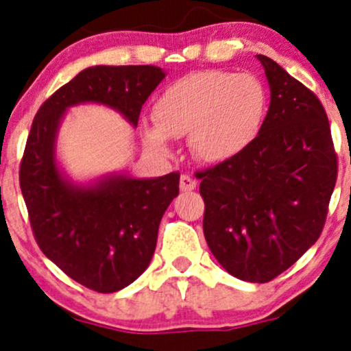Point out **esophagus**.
<instances>
[{"label":"esophagus","instance_id":"1","mask_svg":"<svg viewBox=\"0 0 351 351\" xmlns=\"http://www.w3.org/2000/svg\"><path fill=\"white\" fill-rule=\"evenodd\" d=\"M195 186H197V182L190 175L180 176V190H182V192H192Z\"/></svg>","mask_w":351,"mask_h":351}]
</instances>
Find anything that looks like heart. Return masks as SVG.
Masks as SVG:
<instances>
[{
	"instance_id": "b5f03b06",
	"label": "heart",
	"mask_w": 351,
	"mask_h": 351,
	"mask_svg": "<svg viewBox=\"0 0 351 351\" xmlns=\"http://www.w3.org/2000/svg\"><path fill=\"white\" fill-rule=\"evenodd\" d=\"M267 107V90L254 74L195 71L159 95L156 125L144 129V139L159 153H169L171 137L190 136L202 161H228L256 139Z\"/></svg>"
}]
</instances>
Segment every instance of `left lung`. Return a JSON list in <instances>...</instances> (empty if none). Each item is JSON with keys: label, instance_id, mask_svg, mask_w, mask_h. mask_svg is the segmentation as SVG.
I'll use <instances>...</instances> for the list:
<instances>
[{"label": "left lung", "instance_id": "left-lung-1", "mask_svg": "<svg viewBox=\"0 0 351 351\" xmlns=\"http://www.w3.org/2000/svg\"><path fill=\"white\" fill-rule=\"evenodd\" d=\"M256 58L270 84L260 134L198 178L215 260L239 280L265 284L321 236L338 161L319 98L270 58Z\"/></svg>", "mask_w": 351, "mask_h": 351}]
</instances>
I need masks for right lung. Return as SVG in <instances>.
Wrapping results in <instances>:
<instances>
[{
  "mask_svg": "<svg viewBox=\"0 0 351 351\" xmlns=\"http://www.w3.org/2000/svg\"><path fill=\"white\" fill-rule=\"evenodd\" d=\"M165 77L158 66H93L44 101L20 165V189L42 253L77 284L112 293L149 267L162 214L178 195L180 173L159 178L107 175L74 185L56 161V137L66 110L100 104L134 127Z\"/></svg>",
  "mask_w": 351,
  "mask_h": 351,
  "instance_id": "add662e5",
  "label": "right lung"
}]
</instances>
